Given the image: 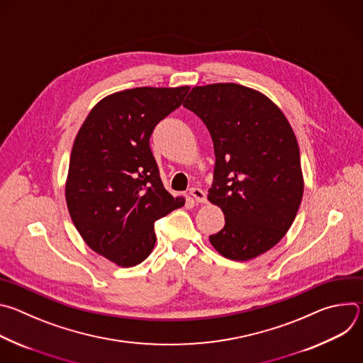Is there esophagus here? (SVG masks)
<instances>
[{
  "instance_id": "34e87169",
  "label": "esophagus",
  "mask_w": 363,
  "mask_h": 363,
  "mask_svg": "<svg viewBox=\"0 0 363 363\" xmlns=\"http://www.w3.org/2000/svg\"><path fill=\"white\" fill-rule=\"evenodd\" d=\"M189 195L195 199V202H198V203H203V202H206V195H205V192L202 191V189H199V188H191L189 189Z\"/></svg>"
}]
</instances>
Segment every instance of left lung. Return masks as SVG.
Wrapping results in <instances>:
<instances>
[{
	"mask_svg": "<svg viewBox=\"0 0 363 363\" xmlns=\"http://www.w3.org/2000/svg\"><path fill=\"white\" fill-rule=\"evenodd\" d=\"M184 106L214 142L208 199L225 225L210 241L230 260H251L286 235L298 211L304 185L294 132L267 96L235 83L196 86Z\"/></svg>",
	"mask_w": 363,
	"mask_h": 363,
	"instance_id": "1",
	"label": "left lung"
}]
</instances>
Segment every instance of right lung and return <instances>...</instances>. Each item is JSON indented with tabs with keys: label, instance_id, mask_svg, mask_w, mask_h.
Masks as SVG:
<instances>
[{
	"label": "right lung",
	"instance_id": "add662e5",
	"mask_svg": "<svg viewBox=\"0 0 363 363\" xmlns=\"http://www.w3.org/2000/svg\"><path fill=\"white\" fill-rule=\"evenodd\" d=\"M189 87H136L101 99L70 155L67 208L84 242L122 267L142 263L157 242L155 221L185 203L160 177L149 139Z\"/></svg>",
	"mask_w": 363,
	"mask_h": 363
}]
</instances>
